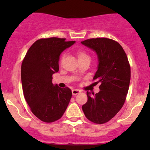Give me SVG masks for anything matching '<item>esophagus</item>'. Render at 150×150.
Wrapping results in <instances>:
<instances>
[{"mask_svg": "<svg viewBox=\"0 0 150 150\" xmlns=\"http://www.w3.org/2000/svg\"><path fill=\"white\" fill-rule=\"evenodd\" d=\"M81 92V90H79V89H72V93L73 95H77L78 94V93H80Z\"/></svg>", "mask_w": 150, "mask_h": 150, "instance_id": "34e87169", "label": "esophagus"}]
</instances>
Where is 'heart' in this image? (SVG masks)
I'll return each instance as SVG.
<instances>
[{
    "label": "heart",
    "mask_w": 150,
    "mask_h": 150,
    "mask_svg": "<svg viewBox=\"0 0 150 150\" xmlns=\"http://www.w3.org/2000/svg\"><path fill=\"white\" fill-rule=\"evenodd\" d=\"M77 56H78V60L82 59H85V58H89L88 55L83 51H78V52H77ZM63 59H64V56H62V57L61 58V61H62Z\"/></svg>",
    "instance_id": "obj_1"
}]
</instances>
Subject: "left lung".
Here are the masks:
<instances>
[{
    "mask_svg": "<svg viewBox=\"0 0 150 150\" xmlns=\"http://www.w3.org/2000/svg\"><path fill=\"white\" fill-rule=\"evenodd\" d=\"M81 43L96 53L99 64L93 80L101 84L99 93L87 91L88 101L83 105V111L90 121L105 123L125 103L131 80L128 57L122 47L112 39L91 38Z\"/></svg>",
    "mask_w": 150,
    "mask_h": 150,
    "instance_id": "obj_1",
    "label": "left lung"
}]
</instances>
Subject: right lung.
<instances>
[{"mask_svg":"<svg viewBox=\"0 0 150 150\" xmlns=\"http://www.w3.org/2000/svg\"><path fill=\"white\" fill-rule=\"evenodd\" d=\"M49 38L36 40L24 58L21 68L22 90L32 112L40 120L52 122L62 117L72 97L69 88L52 83L59 71V56L75 41Z\"/></svg>","mask_w":150,"mask_h":150,"instance_id":"obj_1","label":"right lung"}]
</instances>
